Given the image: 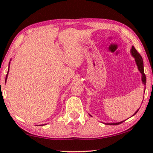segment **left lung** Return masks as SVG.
Segmentation results:
<instances>
[{
  "instance_id": "8db88e82",
  "label": "left lung",
  "mask_w": 153,
  "mask_h": 153,
  "mask_svg": "<svg viewBox=\"0 0 153 153\" xmlns=\"http://www.w3.org/2000/svg\"><path fill=\"white\" fill-rule=\"evenodd\" d=\"M130 53L131 54V56H133L134 58V60H135V62H136V64H137V68H138V70H139V72H141V81H142V83H143V84L144 85H146V75L144 74V70H143V58H142L141 56L140 55V54L138 53V51L136 50V49L134 48V46L131 47V49L130 50ZM144 93H145V91H144ZM139 110V108L138 109L137 111H136L134 114L133 116H134V115L137 114L138 112V111ZM91 116V115H90ZM125 120L123 121H121V122H119V123H105L106 125H119V124H121V123L124 122Z\"/></svg>"
}]
</instances>
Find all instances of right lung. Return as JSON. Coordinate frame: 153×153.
Here are the masks:
<instances>
[{"mask_svg": "<svg viewBox=\"0 0 153 153\" xmlns=\"http://www.w3.org/2000/svg\"><path fill=\"white\" fill-rule=\"evenodd\" d=\"M10 62H9V68H10ZM8 72H9V69H8V71H7V75H6V77H5V83H6V81H7V75H8Z\"/></svg>", "mask_w": 153, "mask_h": 153, "instance_id": "obj_1", "label": "right lung"}]
</instances>
